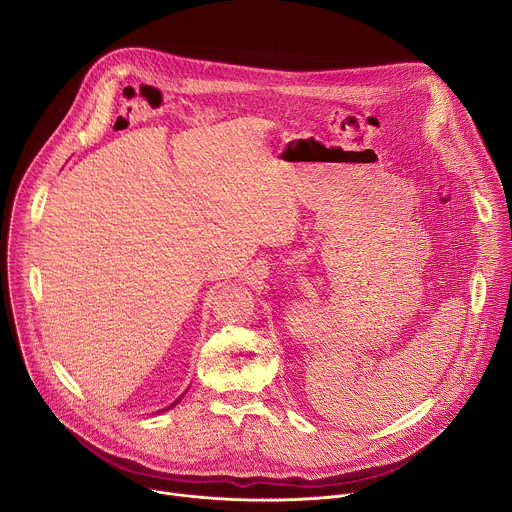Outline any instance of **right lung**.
Masks as SVG:
<instances>
[{
  "label": "right lung",
  "instance_id": "add662e5",
  "mask_svg": "<svg viewBox=\"0 0 512 512\" xmlns=\"http://www.w3.org/2000/svg\"><path fill=\"white\" fill-rule=\"evenodd\" d=\"M180 399H182V397H180ZM180 399H178V401H176V403H180ZM176 403H172V405H170V407H174V405H176ZM170 407H166V409H170ZM166 409H164V411H166Z\"/></svg>",
  "mask_w": 512,
  "mask_h": 512
}]
</instances>
